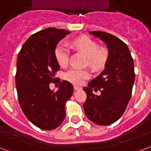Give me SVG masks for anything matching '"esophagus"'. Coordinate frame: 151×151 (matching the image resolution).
<instances>
[{
  "label": "esophagus",
  "instance_id": "1",
  "mask_svg": "<svg viewBox=\"0 0 151 151\" xmlns=\"http://www.w3.org/2000/svg\"><path fill=\"white\" fill-rule=\"evenodd\" d=\"M73 88H74V90H75V91H78V90L81 89V87H78V86H77V85L73 86Z\"/></svg>",
  "mask_w": 151,
  "mask_h": 151
}]
</instances>
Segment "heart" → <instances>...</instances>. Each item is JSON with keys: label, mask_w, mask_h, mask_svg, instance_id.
<instances>
[{"label": "heart", "mask_w": 151, "mask_h": 151, "mask_svg": "<svg viewBox=\"0 0 151 151\" xmlns=\"http://www.w3.org/2000/svg\"><path fill=\"white\" fill-rule=\"evenodd\" d=\"M73 46L81 51L87 58V63L95 70L103 68L108 58V52L105 48H98V45L87 37H81L73 41ZM54 55L57 61L61 67L68 64L69 49L63 44H59L55 48ZM90 77L87 70L72 68L67 71L64 78L67 81L75 84H82Z\"/></svg>", "instance_id": "b5f03b06"}]
</instances>
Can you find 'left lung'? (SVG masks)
<instances>
[{
  "label": "left lung",
  "instance_id": "8db88e82",
  "mask_svg": "<svg viewBox=\"0 0 151 151\" xmlns=\"http://www.w3.org/2000/svg\"><path fill=\"white\" fill-rule=\"evenodd\" d=\"M89 34L105 43L108 58L104 70L83 88L87 100L83 107L90 121L106 126L121 118L128 104L135 80L134 60L128 47L116 37L103 31ZM93 90L101 94L93 95Z\"/></svg>",
  "mask_w": 151,
  "mask_h": 151
}]
</instances>
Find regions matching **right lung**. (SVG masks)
Masks as SVG:
<instances>
[{
  "instance_id": "1",
  "label": "right lung",
  "mask_w": 151,
  "mask_h": 151,
  "mask_svg": "<svg viewBox=\"0 0 151 151\" xmlns=\"http://www.w3.org/2000/svg\"><path fill=\"white\" fill-rule=\"evenodd\" d=\"M69 31L54 27L31 35L17 55L15 82L19 104L33 124L42 130L57 128L65 118V104L72 96L73 87L66 81L57 91L50 89L56 81L60 65L54 50Z\"/></svg>"
}]
</instances>
